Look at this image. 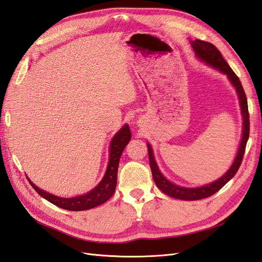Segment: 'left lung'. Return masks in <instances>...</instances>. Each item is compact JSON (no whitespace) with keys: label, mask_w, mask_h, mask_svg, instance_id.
<instances>
[{"label":"left lung","mask_w":262,"mask_h":262,"mask_svg":"<svg viewBox=\"0 0 262 262\" xmlns=\"http://www.w3.org/2000/svg\"><path fill=\"white\" fill-rule=\"evenodd\" d=\"M192 47H193V50H194L198 58L201 59L204 62H207L208 64H210L211 67L219 69L222 73H225L228 76L229 81H231L232 84L235 86L236 92H237V94H238V97H239L242 114H243V119H244V129H243V138H242L238 153H237V156L232 165V167L227 170V172L224 176H222L216 181H214L210 185L203 186L200 188H192L191 189V188L179 187V186L171 184L170 181L166 179L157 167L156 162H155L154 156H153L152 147H150L149 144H147L150 170H152L153 179L155 181L157 188L162 190V191L167 195L175 198V199L189 200V201L204 199V198H208V196L214 194L215 192H217L222 187H224L227 182L235 176V173L237 172V170H238L239 166L243 162L246 144H247V141L249 138V126H250L249 125L250 122H249L247 98H246V94L244 92L243 85L239 81L238 76L234 73V71L231 69V67L227 64V62L224 60L223 55H222L220 50L214 45L207 42V41H203V40H194V41H192Z\"/></svg>","instance_id":"left-lung-1"}]
</instances>
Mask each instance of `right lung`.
<instances>
[{"mask_svg":"<svg viewBox=\"0 0 262 262\" xmlns=\"http://www.w3.org/2000/svg\"><path fill=\"white\" fill-rule=\"evenodd\" d=\"M130 139L131 132L129 126L125 124L114 137L112 144H110V158L104 178L99 182V185L96 188H94L89 193L67 199V198H59L57 195L42 191L30 180H28L29 184L36 190L38 194H40L46 200H48L61 209L69 211H84L97 207V205H100L109 200L115 193L119 161H120V156L125 145L129 143Z\"/></svg>","mask_w":262,"mask_h":262,"instance_id":"add662e5","label":"right lung"}]
</instances>
